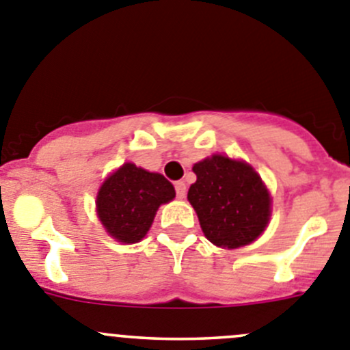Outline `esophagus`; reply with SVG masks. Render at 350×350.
Masks as SVG:
<instances>
[{
  "label": "esophagus",
  "instance_id": "1",
  "mask_svg": "<svg viewBox=\"0 0 350 350\" xmlns=\"http://www.w3.org/2000/svg\"><path fill=\"white\" fill-rule=\"evenodd\" d=\"M174 186H176V195H178L179 200H183V198L186 196V185L183 181H178Z\"/></svg>",
  "mask_w": 350,
  "mask_h": 350
}]
</instances>
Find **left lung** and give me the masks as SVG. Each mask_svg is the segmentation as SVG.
Listing matches in <instances>:
<instances>
[{"mask_svg":"<svg viewBox=\"0 0 350 350\" xmlns=\"http://www.w3.org/2000/svg\"><path fill=\"white\" fill-rule=\"evenodd\" d=\"M193 172L196 183L189 186L188 201L211 243L239 249L266 230L271 195L252 165L213 154L196 162Z\"/></svg>","mask_w":350,"mask_h":350,"instance_id":"obj_1","label":"left lung"}]
</instances>
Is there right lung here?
<instances>
[{"label":"right lung","instance_id":"add662e5","mask_svg":"<svg viewBox=\"0 0 350 350\" xmlns=\"http://www.w3.org/2000/svg\"><path fill=\"white\" fill-rule=\"evenodd\" d=\"M174 196V186L164 176L125 162L101 185L96 213L116 242L137 243L149 232L159 206Z\"/></svg>","mask_w":350,"mask_h":350}]
</instances>
